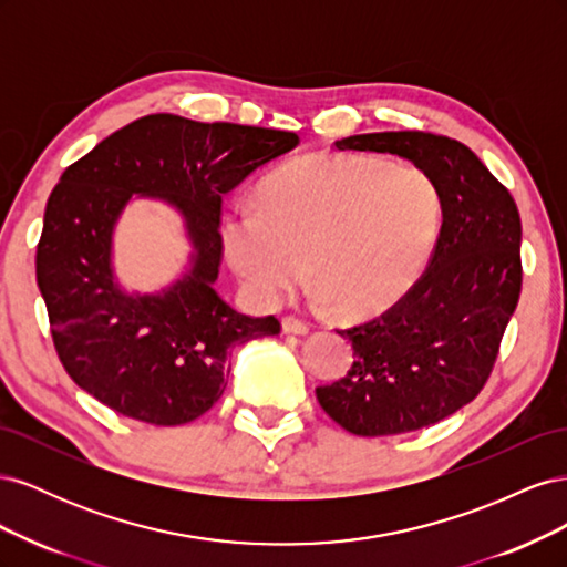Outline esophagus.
<instances>
[{
	"label": "esophagus",
	"mask_w": 567,
	"mask_h": 567,
	"mask_svg": "<svg viewBox=\"0 0 567 567\" xmlns=\"http://www.w3.org/2000/svg\"><path fill=\"white\" fill-rule=\"evenodd\" d=\"M281 329L284 333H293V336H305L307 331H310V326H307L302 319L293 317V315H286L281 319Z\"/></svg>",
	"instance_id": "obj_1"
}]
</instances>
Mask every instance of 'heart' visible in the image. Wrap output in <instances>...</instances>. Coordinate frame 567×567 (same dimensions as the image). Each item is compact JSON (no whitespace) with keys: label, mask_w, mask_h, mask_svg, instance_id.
<instances>
[{"label":"heart","mask_w":567,"mask_h":567,"mask_svg":"<svg viewBox=\"0 0 567 567\" xmlns=\"http://www.w3.org/2000/svg\"><path fill=\"white\" fill-rule=\"evenodd\" d=\"M442 200L416 165L315 153L281 167L260 205L227 215V260L255 300L279 305L305 279L346 317L390 310L435 248Z\"/></svg>","instance_id":"obj_1"}]
</instances>
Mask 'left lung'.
<instances>
[{
    "label": "left lung",
    "mask_w": 567,
    "mask_h": 567,
    "mask_svg": "<svg viewBox=\"0 0 567 567\" xmlns=\"http://www.w3.org/2000/svg\"><path fill=\"white\" fill-rule=\"evenodd\" d=\"M338 151L392 153L433 177L442 227L431 262L388 312L338 331L352 342L348 375L317 388L321 409L352 435L421 431L485 388L523 286L520 215L475 153L431 132H373Z\"/></svg>",
    "instance_id": "left-lung-1"
}]
</instances>
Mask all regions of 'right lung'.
Here are the masks:
<instances>
[{
	"instance_id": "obj_1",
	"label": "right lung",
	"mask_w": 567,
	"mask_h": 567,
	"mask_svg": "<svg viewBox=\"0 0 567 567\" xmlns=\"http://www.w3.org/2000/svg\"><path fill=\"white\" fill-rule=\"evenodd\" d=\"M296 132L196 123L173 113L134 120L65 167L44 210L38 286L68 375L127 419L182 425L227 388L229 350L277 336V317H246L215 290L221 196L296 148ZM132 195L163 197L185 217L189 271L161 295H125L112 231Z\"/></svg>"
}]
</instances>
